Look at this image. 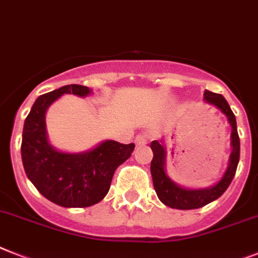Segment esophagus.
<instances>
[{
    "label": "esophagus",
    "mask_w": 258,
    "mask_h": 258,
    "mask_svg": "<svg viewBox=\"0 0 258 258\" xmlns=\"http://www.w3.org/2000/svg\"><path fill=\"white\" fill-rule=\"evenodd\" d=\"M148 144V137H146V134H138L137 137H136V145L137 146H142V145Z\"/></svg>",
    "instance_id": "1"
}]
</instances>
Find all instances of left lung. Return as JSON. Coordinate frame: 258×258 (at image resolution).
Segmentation results:
<instances>
[{"instance_id":"obj_1","label":"left lung","mask_w":258,"mask_h":258,"mask_svg":"<svg viewBox=\"0 0 258 258\" xmlns=\"http://www.w3.org/2000/svg\"><path fill=\"white\" fill-rule=\"evenodd\" d=\"M204 100H206V103L220 109L227 116L232 127V153L229 155L228 167L221 176V179L214 186L207 187V188H195V190L184 188V187L178 186L166 174V149L163 146V142L153 141L150 145L153 150V159L152 165H150L153 184H154V190L158 195L159 201L167 207L176 208V210H195V208L204 207L206 204L216 201L225 192L236 174V169H237L240 159V138L237 134L235 114L231 110V106L227 103V100L219 93L204 91Z\"/></svg>"}]
</instances>
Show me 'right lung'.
<instances>
[{
	"instance_id": "obj_1",
	"label": "right lung",
	"mask_w": 258,
	"mask_h": 258,
	"mask_svg": "<svg viewBox=\"0 0 258 258\" xmlns=\"http://www.w3.org/2000/svg\"><path fill=\"white\" fill-rule=\"evenodd\" d=\"M88 87L70 84L39 96L23 125V169L37 190L52 203L67 208L89 207L104 199L116 169L132 155L134 144L106 140L84 153H63L51 146L46 131L48 106L64 93L86 97Z\"/></svg>"
}]
</instances>
